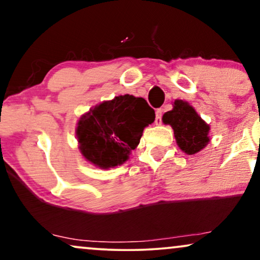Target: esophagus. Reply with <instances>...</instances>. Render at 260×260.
I'll return each mask as SVG.
<instances>
[{
	"label": "esophagus",
	"instance_id": "34e87169",
	"mask_svg": "<svg viewBox=\"0 0 260 260\" xmlns=\"http://www.w3.org/2000/svg\"><path fill=\"white\" fill-rule=\"evenodd\" d=\"M161 116H162V109L159 108L155 112V124H160L161 123Z\"/></svg>",
	"mask_w": 260,
	"mask_h": 260
}]
</instances>
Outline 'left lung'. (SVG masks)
Wrapping results in <instances>:
<instances>
[{
	"label": "left lung",
	"mask_w": 260,
	"mask_h": 260,
	"mask_svg": "<svg viewBox=\"0 0 260 260\" xmlns=\"http://www.w3.org/2000/svg\"><path fill=\"white\" fill-rule=\"evenodd\" d=\"M162 122L174 128L178 146L185 153L195 154L208 144L209 126L188 102L176 100L174 109L162 115Z\"/></svg>",
	"instance_id": "8db88e82"
}]
</instances>
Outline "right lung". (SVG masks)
<instances>
[{
  "mask_svg": "<svg viewBox=\"0 0 260 260\" xmlns=\"http://www.w3.org/2000/svg\"><path fill=\"white\" fill-rule=\"evenodd\" d=\"M154 117L146 100L133 95L116 96L96 106L78 121L82 154L101 169L123 164Z\"/></svg>",
  "mask_w": 260,
  "mask_h": 260,
  "instance_id": "add662e5",
  "label": "right lung"
}]
</instances>
